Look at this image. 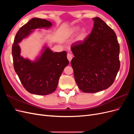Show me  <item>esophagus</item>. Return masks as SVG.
Returning a JSON list of instances; mask_svg holds the SVG:
<instances>
[{
    "instance_id": "34e87169",
    "label": "esophagus",
    "mask_w": 134,
    "mask_h": 134,
    "mask_svg": "<svg viewBox=\"0 0 134 134\" xmlns=\"http://www.w3.org/2000/svg\"><path fill=\"white\" fill-rule=\"evenodd\" d=\"M67 58H68V60L69 61V62H70L71 59H72V54H71V53H68V54H67Z\"/></svg>"
}]
</instances>
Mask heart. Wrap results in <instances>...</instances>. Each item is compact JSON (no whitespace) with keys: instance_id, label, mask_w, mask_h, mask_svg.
I'll use <instances>...</instances> for the list:
<instances>
[{"instance_id":"1","label":"heart","mask_w":134,"mask_h":134,"mask_svg":"<svg viewBox=\"0 0 134 134\" xmlns=\"http://www.w3.org/2000/svg\"><path fill=\"white\" fill-rule=\"evenodd\" d=\"M79 30V27H78V26H75V27H72L71 28V29L69 30V34H70V35L71 34H74L76 33V32H78ZM85 34H86V31L83 30L82 32V33H81L80 35V38H82L84 36Z\"/></svg>"}]
</instances>
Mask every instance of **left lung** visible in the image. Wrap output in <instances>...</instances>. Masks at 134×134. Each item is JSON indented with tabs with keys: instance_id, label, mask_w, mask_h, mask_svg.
Returning <instances> with one entry per match:
<instances>
[{
	"instance_id": "obj_1",
	"label": "left lung",
	"mask_w": 134,
	"mask_h": 134,
	"mask_svg": "<svg viewBox=\"0 0 134 134\" xmlns=\"http://www.w3.org/2000/svg\"><path fill=\"white\" fill-rule=\"evenodd\" d=\"M91 34L83 41L72 43L74 57L71 61L75 80L84 93H96L107 89L118 72L120 46L115 32L99 17L93 18Z\"/></svg>"
}]
</instances>
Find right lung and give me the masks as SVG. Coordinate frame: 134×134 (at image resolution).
Returning a JSON list of instances; mask_svg holds the SVG:
<instances>
[{
    "label": "right lung",
    "instance_id": "right-lung-1",
    "mask_svg": "<svg viewBox=\"0 0 134 134\" xmlns=\"http://www.w3.org/2000/svg\"><path fill=\"white\" fill-rule=\"evenodd\" d=\"M52 25L51 22L46 19H31L20 28L12 46L15 71L24 88L32 94L43 96L53 93L58 87L64 68L69 63L65 51L53 52L46 45L43 46L41 55L34 61L21 55L19 43L28 37L35 30L47 29Z\"/></svg>",
    "mask_w": 134,
    "mask_h": 134
}]
</instances>
